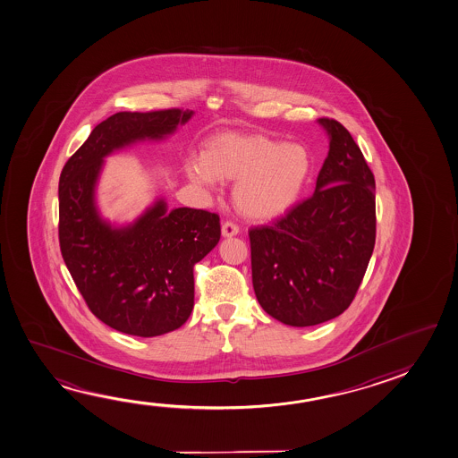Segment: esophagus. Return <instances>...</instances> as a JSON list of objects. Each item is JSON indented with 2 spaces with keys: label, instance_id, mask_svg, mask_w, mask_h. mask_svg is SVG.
I'll list each match as a JSON object with an SVG mask.
<instances>
[{
  "label": "esophagus",
  "instance_id": "obj_1",
  "mask_svg": "<svg viewBox=\"0 0 458 458\" xmlns=\"http://www.w3.org/2000/svg\"><path fill=\"white\" fill-rule=\"evenodd\" d=\"M238 233H240V228H238V225H234L233 222H225L222 225V236L224 238H232V236H236Z\"/></svg>",
  "mask_w": 458,
  "mask_h": 458
}]
</instances>
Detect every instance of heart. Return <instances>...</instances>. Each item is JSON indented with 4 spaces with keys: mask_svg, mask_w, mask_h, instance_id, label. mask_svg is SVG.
Segmentation results:
<instances>
[{
    "mask_svg": "<svg viewBox=\"0 0 458 458\" xmlns=\"http://www.w3.org/2000/svg\"><path fill=\"white\" fill-rule=\"evenodd\" d=\"M183 171L198 187L236 181L232 191L236 210L249 220L270 222L299 204L313 171V159L299 143L225 131L210 137L203 157L187 159Z\"/></svg>",
    "mask_w": 458,
    "mask_h": 458,
    "instance_id": "b5f03b06",
    "label": "heart"
}]
</instances>
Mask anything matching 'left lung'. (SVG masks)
<instances>
[{"label": "left lung", "mask_w": 458, "mask_h": 458, "mask_svg": "<svg viewBox=\"0 0 458 458\" xmlns=\"http://www.w3.org/2000/svg\"><path fill=\"white\" fill-rule=\"evenodd\" d=\"M318 123L329 135V153L315 193L273 225L249 232L255 297L293 327L342 315L374 252V174L338 121Z\"/></svg>", "instance_id": "obj_1"}]
</instances>
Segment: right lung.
<instances>
[{
	"mask_svg": "<svg viewBox=\"0 0 458 458\" xmlns=\"http://www.w3.org/2000/svg\"><path fill=\"white\" fill-rule=\"evenodd\" d=\"M191 116L179 108L114 113L62 169V257L90 311L129 335L157 337L185 324L195 305L193 267L217 246L220 218L203 209H169L157 198L134 222L112 224L96 199L104 159L134 143L165 140Z\"/></svg>",
	"mask_w": 458,
	"mask_h": 458,
	"instance_id": "add662e5",
	"label": "right lung"
}]
</instances>
